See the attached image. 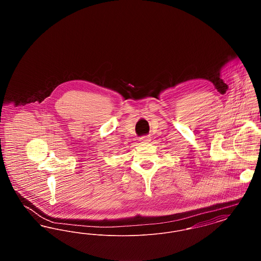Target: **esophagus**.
<instances>
[{"instance_id":"1","label":"esophagus","mask_w":261,"mask_h":261,"mask_svg":"<svg viewBox=\"0 0 261 261\" xmlns=\"http://www.w3.org/2000/svg\"><path fill=\"white\" fill-rule=\"evenodd\" d=\"M140 142L143 144H148L149 142H150V138L147 136L142 137V138H140Z\"/></svg>"}]
</instances>
